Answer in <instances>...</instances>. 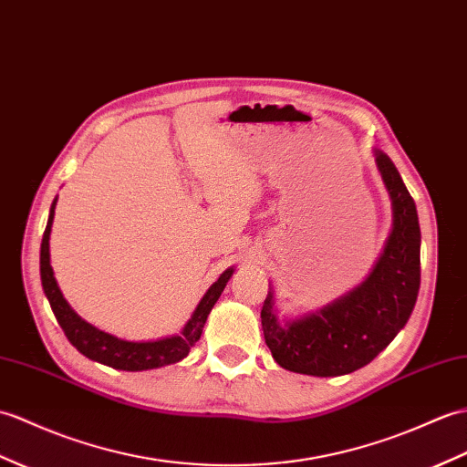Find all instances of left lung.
Segmentation results:
<instances>
[{"mask_svg": "<svg viewBox=\"0 0 467 467\" xmlns=\"http://www.w3.org/2000/svg\"><path fill=\"white\" fill-rule=\"evenodd\" d=\"M378 169L394 204V229L372 275L350 295L310 317L278 324L273 295L260 318L266 346L285 370L342 376L370 364L404 328L420 290V223L416 202L396 165L378 150Z\"/></svg>", "mask_w": 467, "mask_h": 467, "instance_id": "8db88e82", "label": "left lung"}]
</instances>
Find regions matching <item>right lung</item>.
I'll return each instance as SVG.
<instances>
[{"mask_svg": "<svg viewBox=\"0 0 467 467\" xmlns=\"http://www.w3.org/2000/svg\"><path fill=\"white\" fill-rule=\"evenodd\" d=\"M53 209H56V201L51 204L49 221L46 226V233H43L39 268H41L43 290H46L51 310L56 314L59 327L63 328L65 336H67V340L83 356L91 358V360L117 368V370H127V372L150 370V368H161V366L175 364L182 360V358L187 356L189 350L194 346V342L201 338L204 322H207L211 308L214 306V302L219 300L226 283H229L233 268L223 273L221 278L209 288V292L201 300V305L197 306V310H194L192 318L189 320L187 327H184L181 336H171V338H162L157 342L119 340L115 336L97 330L95 327H91V324L81 320L78 314L71 310L67 300L63 298L61 290L56 283V276H53V268L49 265V233H51L53 213H56Z\"/></svg>", "mask_w": 467, "mask_h": 467, "instance_id": "obj_1", "label": "right lung"}]
</instances>
